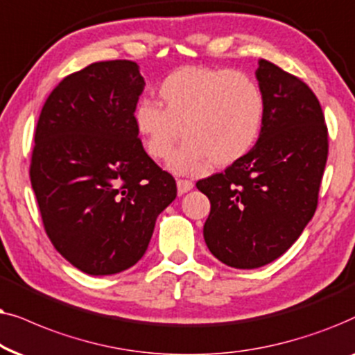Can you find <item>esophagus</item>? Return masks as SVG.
I'll return each mask as SVG.
<instances>
[{"mask_svg":"<svg viewBox=\"0 0 355 355\" xmlns=\"http://www.w3.org/2000/svg\"><path fill=\"white\" fill-rule=\"evenodd\" d=\"M193 187L195 185H193L191 180H185V178H178L177 180V188H178V193H180V195H183V193H188Z\"/></svg>","mask_w":355,"mask_h":355,"instance_id":"esophagus-1","label":"esophagus"}]
</instances>
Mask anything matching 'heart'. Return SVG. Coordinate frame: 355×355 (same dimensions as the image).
Listing matches in <instances>:
<instances>
[{
  "mask_svg": "<svg viewBox=\"0 0 355 355\" xmlns=\"http://www.w3.org/2000/svg\"><path fill=\"white\" fill-rule=\"evenodd\" d=\"M159 103L143 101L133 121L150 159H170L178 173H202L232 165L257 143L264 121V96L252 76L206 66H183L160 83Z\"/></svg>",
  "mask_w": 355,
  "mask_h": 355,
  "instance_id": "obj_1",
  "label": "heart"
}]
</instances>
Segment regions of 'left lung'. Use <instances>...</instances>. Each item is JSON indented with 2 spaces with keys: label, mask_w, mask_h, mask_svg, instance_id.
<instances>
[{
  "label": "left lung",
  "mask_w": 355,
  "mask_h": 355,
  "mask_svg": "<svg viewBox=\"0 0 355 355\" xmlns=\"http://www.w3.org/2000/svg\"><path fill=\"white\" fill-rule=\"evenodd\" d=\"M257 78L266 105L257 144L196 183L211 201L207 248L237 269L274 261L300 237L318 206L328 159V126L313 91L266 60Z\"/></svg>",
  "instance_id": "1"
}]
</instances>
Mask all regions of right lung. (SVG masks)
Listing matches in <instances>:
<instances>
[{
  "instance_id": "right-lung-1",
  "label": "right lung",
  "mask_w": 355,
  "mask_h": 355,
  "mask_svg": "<svg viewBox=\"0 0 355 355\" xmlns=\"http://www.w3.org/2000/svg\"><path fill=\"white\" fill-rule=\"evenodd\" d=\"M143 89L135 61H97L66 76L37 121L29 175L44 229L61 257L92 276L138 263L177 196L135 128Z\"/></svg>"
}]
</instances>
